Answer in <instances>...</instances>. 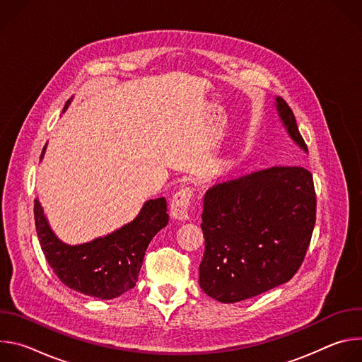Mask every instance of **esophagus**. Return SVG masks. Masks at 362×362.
<instances>
[{"mask_svg":"<svg viewBox=\"0 0 362 362\" xmlns=\"http://www.w3.org/2000/svg\"><path fill=\"white\" fill-rule=\"evenodd\" d=\"M192 189L183 187L180 189L170 202V216L177 221H187L189 219V206L192 199Z\"/></svg>","mask_w":362,"mask_h":362,"instance_id":"1","label":"esophagus"}]
</instances>
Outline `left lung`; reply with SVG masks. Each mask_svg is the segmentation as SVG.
<instances>
[{
  "label": "left lung",
  "instance_id": "8db88e82",
  "mask_svg": "<svg viewBox=\"0 0 362 362\" xmlns=\"http://www.w3.org/2000/svg\"><path fill=\"white\" fill-rule=\"evenodd\" d=\"M275 110L288 137L308 147L286 101ZM313 175L303 168H271L215 185L204 194V255L199 285L233 303L288 282L299 269L315 226Z\"/></svg>",
  "mask_w": 362,
  "mask_h": 362
}]
</instances>
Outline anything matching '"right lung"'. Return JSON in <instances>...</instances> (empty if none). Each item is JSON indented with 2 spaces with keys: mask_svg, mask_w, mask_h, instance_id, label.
<instances>
[{
  "mask_svg": "<svg viewBox=\"0 0 362 362\" xmlns=\"http://www.w3.org/2000/svg\"><path fill=\"white\" fill-rule=\"evenodd\" d=\"M45 148L47 143L40 160ZM166 211L165 197L148 199L132 222L90 242L70 245L51 229L38 197L34 200L35 229L48 265L64 285L98 299H113L134 288L150 240L169 222Z\"/></svg>",
  "mask_w": 362,
  "mask_h": 362,
  "instance_id": "1",
  "label": "right lung"
}]
</instances>
